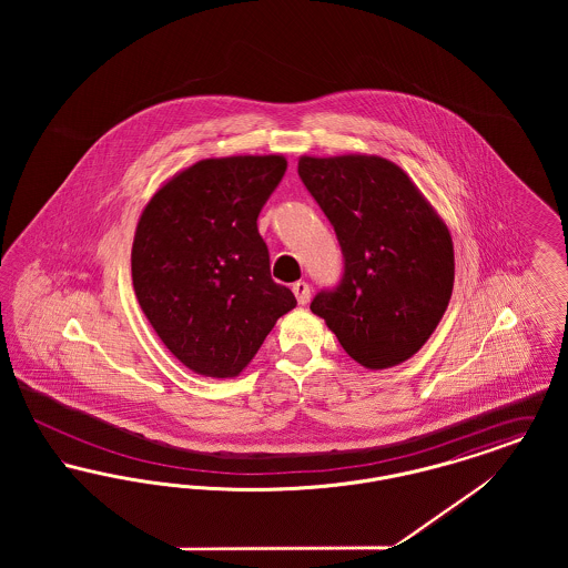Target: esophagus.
<instances>
[{"mask_svg": "<svg viewBox=\"0 0 568 568\" xmlns=\"http://www.w3.org/2000/svg\"><path fill=\"white\" fill-rule=\"evenodd\" d=\"M292 292L296 294L297 304H306L311 300V287L304 281H297L292 285Z\"/></svg>", "mask_w": 568, "mask_h": 568, "instance_id": "obj_1", "label": "esophagus"}]
</instances>
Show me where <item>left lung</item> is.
<instances>
[{"instance_id":"left-lung-1","label":"left lung","mask_w":568,"mask_h":568,"mask_svg":"<svg viewBox=\"0 0 568 568\" xmlns=\"http://www.w3.org/2000/svg\"><path fill=\"white\" fill-rule=\"evenodd\" d=\"M297 174L345 255L341 285L317 294L311 311L364 368L403 364L433 336L452 297L447 223L400 165L378 155H302Z\"/></svg>"}]
</instances>
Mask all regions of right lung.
<instances>
[{
	"mask_svg": "<svg viewBox=\"0 0 568 568\" xmlns=\"http://www.w3.org/2000/svg\"><path fill=\"white\" fill-rule=\"evenodd\" d=\"M283 155L200 160L153 193L135 225L132 281L149 324L195 375L239 377L296 306L274 283L257 215Z\"/></svg>",
	"mask_w": 568,
	"mask_h": 568,
	"instance_id": "obj_1",
	"label": "right lung"
}]
</instances>
